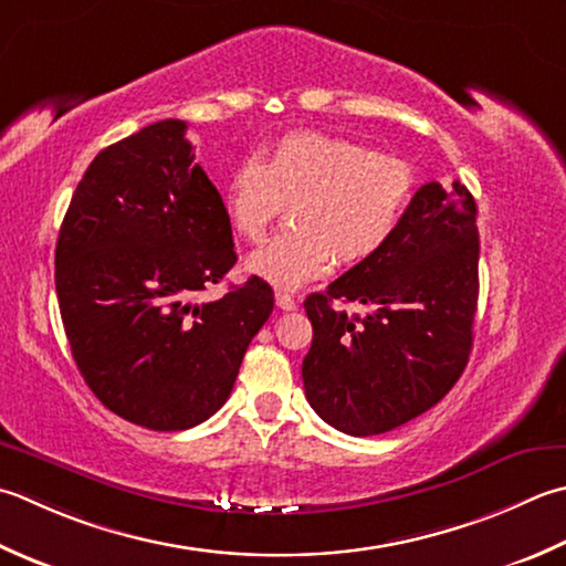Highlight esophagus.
Wrapping results in <instances>:
<instances>
[{"instance_id": "esophagus-1", "label": "esophagus", "mask_w": 566, "mask_h": 566, "mask_svg": "<svg viewBox=\"0 0 566 566\" xmlns=\"http://www.w3.org/2000/svg\"><path fill=\"white\" fill-rule=\"evenodd\" d=\"M276 306L282 308V312H294L296 308V298L292 294H284V292H276Z\"/></svg>"}]
</instances>
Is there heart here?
I'll return each instance as SVG.
<instances>
[{"instance_id": "1", "label": "heart", "mask_w": 566, "mask_h": 566, "mask_svg": "<svg viewBox=\"0 0 566 566\" xmlns=\"http://www.w3.org/2000/svg\"><path fill=\"white\" fill-rule=\"evenodd\" d=\"M412 196L409 161L346 137L296 129L270 144L262 161L245 159L230 171L223 206L232 230L260 242L284 206L296 203V230L245 262L260 280L296 290L334 262L353 268L375 258L400 230Z\"/></svg>"}]
</instances>
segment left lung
Instances as JSON below:
<instances>
[{
	"label": "left lung",
	"mask_w": 566,
	"mask_h": 566,
	"mask_svg": "<svg viewBox=\"0 0 566 566\" xmlns=\"http://www.w3.org/2000/svg\"><path fill=\"white\" fill-rule=\"evenodd\" d=\"M475 201L461 181L424 184L387 245L304 308L314 338L306 400L350 437L385 434L444 397L469 363L479 306ZM365 303L350 317L337 302Z\"/></svg>",
	"instance_id": "1"
}]
</instances>
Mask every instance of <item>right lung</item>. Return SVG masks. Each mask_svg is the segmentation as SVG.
<instances>
[{"instance_id": "right-lung-1", "label": "right lung", "mask_w": 566, "mask_h": 566, "mask_svg": "<svg viewBox=\"0 0 566 566\" xmlns=\"http://www.w3.org/2000/svg\"><path fill=\"white\" fill-rule=\"evenodd\" d=\"M235 262L223 198L184 119L97 154L55 242V294L77 370L109 412L181 431L226 405L274 308L260 276L198 298Z\"/></svg>"}]
</instances>
